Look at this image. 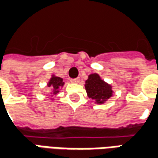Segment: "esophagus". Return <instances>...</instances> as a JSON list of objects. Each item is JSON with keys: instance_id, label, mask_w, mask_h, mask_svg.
<instances>
[{"instance_id": "1", "label": "esophagus", "mask_w": 158, "mask_h": 158, "mask_svg": "<svg viewBox=\"0 0 158 158\" xmlns=\"http://www.w3.org/2000/svg\"><path fill=\"white\" fill-rule=\"evenodd\" d=\"M71 82L73 83V84H78V83H79V78H76V79H71Z\"/></svg>"}]
</instances>
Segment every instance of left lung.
<instances>
[{"instance_id":"obj_1","label":"left lung","mask_w":158,"mask_h":158,"mask_svg":"<svg viewBox=\"0 0 158 158\" xmlns=\"http://www.w3.org/2000/svg\"><path fill=\"white\" fill-rule=\"evenodd\" d=\"M87 96L96 104H104L113 95V86L105 82L98 73H91L85 80Z\"/></svg>"}]
</instances>
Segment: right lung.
<instances>
[{"label": "right lung", "mask_w": 158, "mask_h": 158, "mask_svg": "<svg viewBox=\"0 0 158 158\" xmlns=\"http://www.w3.org/2000/svg\"><path fill=\"white\" fill-rule=\"evenodd\" d=\"M65 83L63 82V79L56 76L55 74H52L51 79H49L48 83H47V86L48 88H51V92L50 95L51 96H54L56 94L60 92V90L62 89ZM50 100L53 101L54 98H50Z\"/></svg>", "instance_id": "right-lung-1"}]
</instances>
